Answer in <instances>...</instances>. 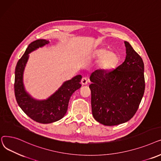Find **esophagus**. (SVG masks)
<instances>
[{
	"mask_svg": "<svg viewBox=\"0 0 161 161\" xmlns=\"http://www.w3.org/2000/svg\"><path fill=\"white\" fill-rule=\"evenodd\" d=\"M88 82V79H87L86 77H83V78L82 79V80H81V83H82V85H87Z\"/></svg>",
	"mask_w": 161,
	"mask_h": 161,
	"instance_id": "esophagus-1",
	"label": "esophagus"
}]
</instances>
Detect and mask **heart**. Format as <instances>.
<instances>
[{
  "label": "heart",
  "mask_w": 161,
  "mask_h": 161,
  "mask_svg": "<svg viewBox=\"0 0 161 161\" xmlns=\"http://www.w3.org/2000/svg\"><path fill=\"white\" fill-rule=\"evenodd\" d=\"M94 56L97 58H100L97 62V67L102 71L113 70L119 62V57L117 53L105 48L96 50L94 53Z\"/></svg>",
  "instance_id": "1"
}]
</instances>
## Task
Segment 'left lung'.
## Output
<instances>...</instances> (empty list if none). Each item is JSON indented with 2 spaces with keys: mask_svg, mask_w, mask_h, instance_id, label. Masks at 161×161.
I'll return each mask as SVG.
<instances>
[{
  "mask_svg": "<svg viewBox=\"0 0 161 161\" xmlns=\"http://www.w3.org/2000/svg\"><path fill=\"white\" fill-rule=\"evenodd\" d=\"M125 44L126 56L123 63L108 72L96 70L90 77L93 117L105 126L118 125L131 119L144 94L142 58L128 42Z\"/></svg>",
  "mask_w": 161,
  "mask_h": 161,
  "instance_id": "8db88e82",
  "label": "left lung"
}]
</instances>
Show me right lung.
I'll return each instance as SVG.
<instances>
[{
	"mask_svg": "<svg viewBox=\"0 0 161 161\" xmlns=\"http://www.w3.org/2000/svg\"><path fill=\"white\" fill-rule=\"evenodd\" d=\"M49 42L44 39L32 42L19 59L15 69L14 92L17 103L29 117L42 124L52 123L62 119L67 111L71 96L75 91L81 87L80 82L82 76L79 75L64 82L56 92L47 99L36 100L26 92L23 83V74L29 58V53Z\"/></svg>",
	"mask_w": 161,
	"mask_h": 161,
	"instance_id": "obj_1",
	"label": "right lung"
}]
</instances>
